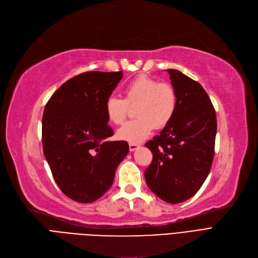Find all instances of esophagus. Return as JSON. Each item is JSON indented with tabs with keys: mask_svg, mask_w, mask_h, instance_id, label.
Wrapping results in <instances>:
<instances>
[{
	"mask_svg": "<svg viewBox=\"0 0 258 258\" xmlns=\"http://www.w3.org/2000/svg\"><path fill=\"white\" fill-rule=\"evenodd\" d=\"M128 145H130V151H131V152L136 151L137 148H139V147H140V145H139V144H137V143H130Z\"/></svg>",
	"mask_w": 258,
	"mask_h": 258,
	"instance_id": "1",
	"label": "esophagus"
}]
</instances>
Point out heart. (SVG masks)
Returning a JSON list of instances; mask_svg holds the SVG:
<instances>
[{
	"label": "heart",
	"instance_id": "heart-1",
	"mask_svg": "<svg viewBox=\"0 0 258 258\" xmlns=\"http://www.w3.org/2000/svg\"><path fill=\"white\" fill-rule=\"evenodd\" d=\"M124 99L110 96L104 104L107 119L114 124H121L126 118L128 106H135L138 118L122 125L117 136L130 143H140L150 136L154 127L164 128L172 120L178 107V94L166 83L139 76L133 79L124 89Z\"/></svg>",
	"mask_w": 258,
	"mask_h": 258
}]
</instances>
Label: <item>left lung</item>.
Returning a JSON list of instances; mask_svg holds the SVG:
<instances>
[{
	"label": "left lung",
	"mask_w": 258,
	"mask_h": 258,
	"mask_svg": "<svg viewBox=\"0 0 258 258\" xmlns=\"http://www.w3.org/2000/svg\"><path fill=\"white\" fill-rule=\"evenodd\" d=\"M178 94L172 120L145 146L153 153L145 169L148 188L178 204L194 197L207 179L214 157L216 115L206 91L182 72L167 69Z\"/></svg>",
	"instance_id": "left-lung-1"
}]
</instances>
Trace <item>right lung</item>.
I'll use <instances>...</instances> for the list:
<instances>
[{"label": "right lung", "mask_w": 258, "mask_h": 258, "mask_svg": "<svg viewBox=\"0 0 258 258\" xmlns=\"http://www.w3.org/2000/svg\"><path fill=\"white\" fill-rule=\"evenodd\" d=\"M122 76V71L81 73L61 85L45 106V158L60 190L78 203L96 201L111 188L130 151L125 141H106L114 132L104 104Z\"/></svg>", "instance_id": "1"}]
</instances>
